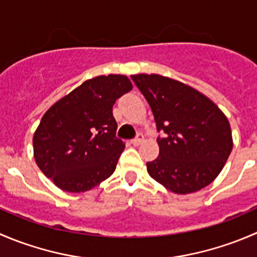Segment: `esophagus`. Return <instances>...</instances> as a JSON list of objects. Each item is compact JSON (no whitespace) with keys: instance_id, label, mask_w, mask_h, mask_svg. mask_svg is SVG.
<instances>
[{"instance_id":"34e87169","label":"esophagus","mask_w":257,"mask_h":257,"mask_svg":"<svg viewBox=\"0 0 257 257\" xmlns=\"http://www.w3.org/2000/svg\"><path fill=\"white\" fill-rule=\"evenodd\" d=\"M143 139H144L143 134H142V133H139L138 136L136 137V138H134V139H132V141H131V143L133 144V146H139V144H141L142 142H143Z\"/></svg>"}]
</instances>
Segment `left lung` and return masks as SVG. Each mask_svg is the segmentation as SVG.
Masks as SVG:
<instances>
[{
	"label": "left lung",
	"mask_w": 257,
	"mask_h": 257,
	"mask_svg": "<svg viewBox=\"0 0 257 257\" xmlns=\"http://www.w3.org/2000/svg\"><path fill=\"white\" fill-rule=\"evenodd\" d=\"M148 101L158 137L159 156L147 163L149 176L168 191L187 195L220 174L232 151L228 119L196 89L158 74L132 75Z\"/></svg>",
	"instance_id": "obj_1"
}]
</instances>
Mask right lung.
I'll list each match as a JSON object with an SVG mask.
<instances>
[{
  "instance_id": "add662e5",
  "label": "right lung",
  "mask_w": 257,
  "mask_h": 257,
  "mask_svg": "<svg viewBox=\"0 0 257 257\" xmlns=\"http://www.w3.org/2000/svg\"><path fill=\"white\" fill-rule=\"evenodd\" d=\"M132 88L125 75L96 76L44 114L32 139L34 157L60 189L89 191L114 173L125 146L115 136L113 105Z\"/></svg>"
}]
</instances>
